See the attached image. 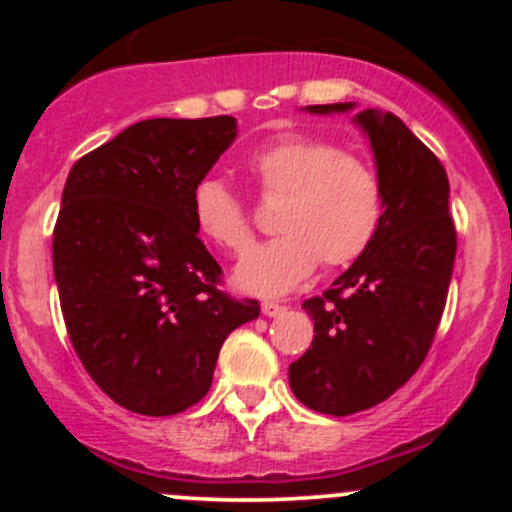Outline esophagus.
Here are the masks:
<instances>
[{
  "mask_svg": "<svg viewBox=\"0 0 512 512\" xmlns=\"http://www.w3.org/2000/svg\"><path fill=\"white\" fill-rule=\"evenodd\" d=\"M262 313L267 317H279V315L286 313V305H279L274 301H264L262 303Z\"/></svg>",
  "mask_w": 512,
  "mask_h": 512,
  "instance_id": "obj_1",
  "label": "esophagus"
}]
</instances>
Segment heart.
Instances as JSON below:
<instances>
[{"mask_svg": "<svg viewBox=\"0 0 512 512\" xmlns=\"http://www.w3.org/2000/svg\"><path fill=\"white\" fill-rule=\"evenodd\" d=\"M245 173L262 197H281L279 238L252 248L233 281L255 296H284L317 264L346 267L370 248L383 221V182L366 158L344 154L330 139L289 137L252 151ZM192 221L209 243L243 252L252 240L245 202L219 178H202L190 197Z\"/></svg>", "mask_w": 512, "mask_h": 512, "instance_id": "heart-1", "label": "heart"}]
</instances>
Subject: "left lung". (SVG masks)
Returning <instances> with one entry per match:
<instances>
[{
	"instance_id": "obj_1",
	"label": "left lung",
	"mask_w": 512,
	"mask_h": 512,
	"mask_svg": "<svg viewBox=\"0 0 512 512\" xmlns=\"http://www.w3.org/2000/svg\"><path fill=\"white\" fill-rule=\"evenodd\" d=\"M305 110L349 113L354 103ZM354 122L383 182V221L370 248L322 296L303 303L315 337L289 366L293 395L332 416L385 402L419 370L443 315L457 250L450 182L436 154L392 113L368 108Z\"/></svg>"
}]
</instances>
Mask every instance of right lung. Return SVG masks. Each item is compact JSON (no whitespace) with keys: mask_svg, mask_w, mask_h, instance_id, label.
<instances>
[{"mask_svg":"<svg viewBox=\"0 0 512 512\" xmlns=\"http://www.w3.org/2000/svg\"><path fill=\"white\" fill-rule=\"evenodd\" d=\"M238 134L236 117H154L74 163L52 267L76 356L134 414L170 416L209 392L221 344L260 315L219 291L190 197Z\"/></svg>","mask_w":512,"mask_h":512,"instance_id":"1","label":"right lung"}]
</instances>
